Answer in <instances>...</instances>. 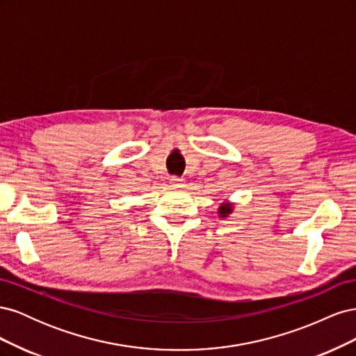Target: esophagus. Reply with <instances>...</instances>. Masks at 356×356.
I'll return each mask as SVG.
<instances>
[{
    "label": "esophagus",
    "instance_id": "esophagus-1",
    "mask_svg": "<svg viewBox=\"0 0 356 356\" xmlns=\"http://www.w3.org/2000/svg\"><path fill=\"white\" fill-rule=\"evenodd\" d=\"M170 184L174 187H181L184 186V181H182V178L179 177H170Z\"/></svg>",
    "mask_w": 356,
    "mask_h": 356
}]
</instances>
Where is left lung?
I'll use <instances>...</instances> for the list:
<instances>
[{"label":"left lung","mask_w":356,"mask_h":356,"mask_svg":"<svg viewBox=\"0 0 356 356\" xmlns=\"http://www.w3.org/2000/svg\"><path fill=\"white\" fill-rule=\"evenodd\" d=\"M233 211H234V203L225 199L222 203H220L217 213H218V217H220L221 220H224V218H229L230 215L233 213Z\"/></svg>","instance_id":"8db88e82"}]
</instances>
